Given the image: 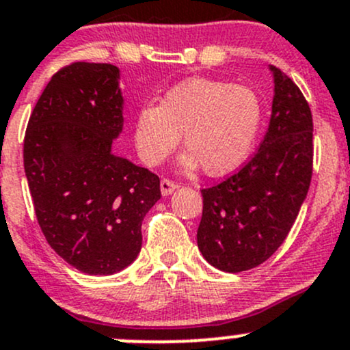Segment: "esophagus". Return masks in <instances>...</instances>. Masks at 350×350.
Wrapping results in <instances>:
<instances>
[{"instance_id": "obj_1", "label": "esophagus", "mask_w": 350, "mask_h": 350, "mask_svg": "<svg viewBox=\"0 0 350 350\" xmlns=\"http://www.w3.org/2000/svg\"><path fill=\"white\" fill-rule=\"evenodd\" d=\"M176 189H178V185H176L174 181H171V179H163V181H161V193H163V196H169V194L174 193Z\"/></svg>"}]
</instances>
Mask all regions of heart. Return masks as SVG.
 Masks as SVG:
<instances>
[{
	"label": "heart",
	"instance_id": "heart-1",
	"mask_svg": "<svg viewBox=\"0 0 350 350\" xmlns=\"http://www.w3.org/2000/svg\"><path fill=\"white\" fill-rule=\"evenodd\" d=\"M263 122V104L252 87L215 79H189L169 88L159 105L146 104L134 119V142L147 165L161 164L181 141L185 169L203 165L224 176L245 163Z\"/></svg>",
	"mask_w": 350,
	"mask_h": 350
}]
</instances>
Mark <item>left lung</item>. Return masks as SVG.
I'll return each mask as SVG.
<instances>
[{"label":"left lung","instance_id":"1","mask_svg":"<svg viewBox=\"0 0 350 350\" xmlns=\"http://www.w3.org/2000/svg\"><path fill=\"white\" fill-rule=\"evenodd\" d=\"M268 68L273 102L258 152L240 172L201 191L198 248L206 262L228 273L258 267L277 252L299 216L312 179L310 107L292 79Z\"/></svg>","mask_w":350,"mask_h":350}]
</instances>
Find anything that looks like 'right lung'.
<instances>
[{
  "label": "right lung",
  "instance_id": "obj_1",
  "mask_svg": "<svg viewBox=\"0 0 350 350\" xmlns=\"http://www.w3.org/2000/svg\"><path fill=\"white\" fill-rule=\"evenodd\" d=\"M120 70L77 62L55 73L25 134L23 161L46 241L87 275L137 258L142 219L161 200L159 178L112 152L124 127Z\"/></svg>",
  "mask_w": 350,
  "mask_h": 350
}]
</instances>
